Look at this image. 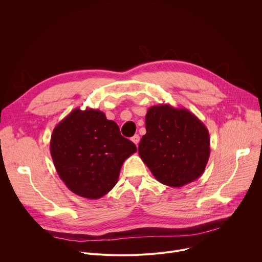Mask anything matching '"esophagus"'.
Returning <instances> with one entry per match:
<instances>
[{"instance_id": "34e87169", "label": "esophagus", "mask_w": 262, "mask_h": 262, "mask_svg": "<svg viewBox=\"0 0 262 262\" xmlns=\"http://www.w3.org/2000/svg\"><path fill=\"white\" fill-rule=\"evenodd\" d=\"M132 141L138 146V144H139V142H140V137H139V135H135V136L132 138Z\"/></svg>"}]
</instances>
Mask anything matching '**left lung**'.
<instances>
[{
  "mask_svg": "<svg viewBox=\"0 0 262 262\" xmlns=\"http://www.w3.org/2000/svg\"><path fill=\"white\" fill-rule=\"evenodd\" d=\"M145 123L138 151L157 180L180 188L203 174L210 155L209 134L192 112L158 104L148 108Z\"/></svg>",
  "mask_w": 262,
  "mask_h": 262,
  "instance_id": "8db88e82",
  "label": "left lung"
}]
</instances>
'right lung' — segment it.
<instances>
[{"instance_id":"1","label":"right lung","mask_w":262,"mask_h":262,"mask_svg":"<svg viewBox=\"0 0 262 262\" xmlns=\"http://www.w3.org/2000/svg\"><path fill=\"white\" fill-rule=\"evenodd\" d=\"M50 149L59 177L87 199H99L113 189L124 161L137 151L101 111L80 107L56 125Z\"/></svg>"}]
</instances>
